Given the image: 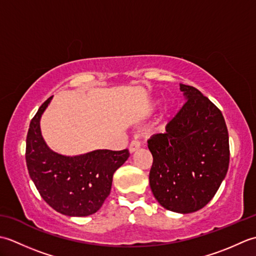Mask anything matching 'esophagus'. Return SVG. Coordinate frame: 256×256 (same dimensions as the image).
<instances>
[{
  "instance_id": "1",
  "label": "esophagus",
  "mask_w": 256,
  "mask_h": 256,
  "mask_svg": "<svg viewBox=\"0 0 256 256\" xmlns=\"http://www.w3.org/2000/svg\"><path fill=\"white\" fill-rule=\"evenodd\" d=\"M140 148V144L138 140H132L131 144H130L128 150H130V152H131V153H134V152H136Z\"/></svg>"
}]
</instances>
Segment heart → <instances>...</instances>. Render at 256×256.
Returning a JSON list of instances; mask_svg holds the SVG:
<instances>
[{
	"label": "heart",
	"instance_id": "obj_1",
	"mask_svg": "<svg viewBox=\"0 0 256 256\" xmlns=\"http://www.w3.org/2000/svg\"><path fill=\"white\" fill-rule=\"evenodd\" d=\"M160 106V101H155L153 103V106H152V108H153V110H155V108H157Z\"/></svg>",
	"mask_w": 256,
	"mask_h": 256
}]
</instances>
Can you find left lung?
Here are the masks:
<instances>
[{
  "instance_id": "8db88e82",
  "label": "left lung",
  "mask_w": 256,
  "mask_h": 256,
  "mask_svg": "<svg viewBox=\"0 0 256 256\" xmlns=\"http://www.w3.org/2000/svg\"><path fill=\"white\" fill-rule=\"evenodd\" d=\"M164 134L148 140L153 155L150 186L162 206L178 214L198 211L214 198L229 168V134L221 111L192 86Z\"/></svg>"
}]
</instances>
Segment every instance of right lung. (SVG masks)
I'll list each match as a JSON object with an SVG mask.
<instances>
[{"instance_id": "add662e5", "label": "right lung", "mask_w": 256, "mask_h": 256, "mask_svg": "<svg viewBox=\"0 0 256 256\" xmlns=\"http://www.w3.org/2000/svg\"><path fill=\"white\" fill-rule=\"evenodd\" d=\"M52 99L42 103L30 124L26 165L42 198L69 216H86L99 210L110 194L112 177L128 158V150H96L67 156L54 152L40 131V118Z\"/></svg>"}]
</instances>
